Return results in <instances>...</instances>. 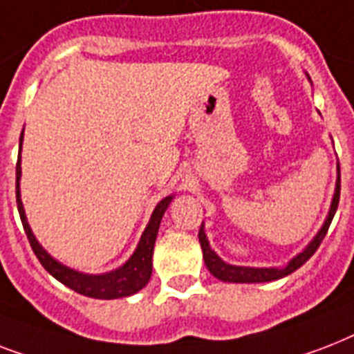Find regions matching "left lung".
<instances>
[{
	"label": "left lung",
	"mask_w": 354,
	"mask_h": 354,
	"mask_svg": "<svg viewBox=\"0 0 354 354\" xmlns=\"http://www.w3.org/2000/svg\"><path fill=\"white\" fill-rule=\"evenodd\" d=\"M338 202H340V165H338V180H336L335 198H333V204H330L329 215L325 218V224L322 226L318 235L310 241V244H308L301 253H297L296 257L292 259L285 268H250V266H235V264L224 263V261L211 250L209 241H207V236H205L204 232V222H202V226H200L198 232V239L200 246H202V253H204L205 266H207V270H209L211 274L215 275L216 279L227 281V283H266V281L281 279V277H285V275L296 272L299 266H303L308 259L313 257L314 252L318 250L322 241H324V236L327 235V230H329L330 222H333V216H335L336 209H338Z\"/></svg>",
	"instance_id": "left-lung-1"
}]
</instances>
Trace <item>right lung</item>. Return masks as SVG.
<instances>
[{
	"instance_id": "obj_1",
	"label": "right lung",
	"mask_w": 354,
	"mask_h": 354,
	"mask_svg": "<svg viewBox=\"0 0 354 354\" xmlns=\"http://www.w3.org/2000/svg\"><path fill=\"white\" fill-rule=\"evenodd\" d=\"M21 141H24V132L19 136V152H21ZM19 178H21V167H19V156L18 163H16V204H18L19 218L24 224L25 235L29 239L30 248L41 263V266L49 272V274L58 279L62 285H66L71 290L79 292L82 296L95 297V299H115V297H127L132 296L136 292H139L147 283H149L150 275H152V253H154V242L158 236V230H160V222L163 218V213L171 204L172 196H167L156 205L154 213L150 216L149 226L145 227L143 235L139 239V244L136 248V252L132 253V257L128 259L127 263L119 266L118 270H112L108 274L91 275L82 274L73 268H68L53 259L49 253L40 246V242L36 241V236L32 235L25 216L24 204L19 198Z\"/></svg>"
}]
</instances>
